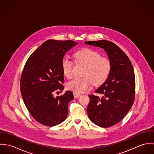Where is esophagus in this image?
<instances>
[{
  "label": "esophagus",
  "instance_id": "1",
  "mask_svg": "<svg viewBox=\"0 0 154 154\" xmlns=\"http://www.w3.org/2000/svg\"><path fill=\"white\" fill-rule=\"evenodd\" d=\"M73 95H74V97H75V98H79V97H81V95L80 94L77 93V92H74V93H73Z\"/></svg>",
  "mask_w": 154,
  "mask_h": 154
}]
</instances>
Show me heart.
Listing matches in <instances>:
<instances>
[{
    "label": "heart",
    "instance_id": "b5f03b06",
    "mask_svg": "<svg viewBox=\"0 0 154 154\" xmlns=\"http://www.w3.org/2000/svg\"><path fill=\"white\" fill-rule=\"evenodd\" d=\"M74 58L77 63L85 65L82 78H76L67 84V88L77 93L87 91L92 84L98 86L104 84L110 75L111 63L109 59L101 57L100 54L92 50L85 48L76 51ZM72 61L67 57H64L61 66L64 75L67 78L73 76Z\"/></svg>",
    "mask_w": 154,
    "mask_h": 154
}]
</instances>
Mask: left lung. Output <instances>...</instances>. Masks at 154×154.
Returning a JSON list of instances; mask_svg holds the SVG:
<instances>
[{
    "label": "left lung",
    "mask_w": 154,
    "mask_h": 154,
    "mask_svg": "<svg viewBox=\"0 0 154 154\" xmlns=\"http://www.w3.org/2000/svg\"><path fill=\"white\" fill-rule=\"evenodd\" d=\"M84 43L104 49L111 63L107 79L95 91L102 97L89 95L87 107L92 123L102 128L111 127L120 122L132 108L135 92L133 67L127 55L111 42L87 41Z\"/></svg>",
    "instance_id": "1"
}]
</instances>
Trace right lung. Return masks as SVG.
Here are the masks:
<instances>
[{
    "label": "right lung",
    "mask_w": 154,
    "mask_h": 154,
    "mask_svg": "<svg viewBox=\"0 0 154 154\" xmlns=\"http://www.w3.org/2000/svg\"><path fill=\"white\" fill-rule=\"evenodd\" d=\"M78 43L48 40L33 52L22 71L20 88L26 109L38 123L47 126L57 125L66 120L68 104L73 100L72 91L54 97L55 91L64 87L62 60L66 52Z\"/></svg>",
    "instance_id": "add662e5"
}]
</instances>
